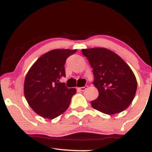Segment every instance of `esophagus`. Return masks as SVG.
Instances as JSON below:
<instances>
[{"instance_id":"obj_1","label":"esophagus","mask_w":152,"mask_h":152,"mask_svg":"<svg viewBox=\"0 0 152 152\" xmlns=\"http://www.w3.org/2000/svg\"><path fill=\"white\" fill-rule=\"evenodd\" d=\"M87 88H88V86H85L84 87H78V90L81 91H84L86 90Z\"/></svg>"}]
</instances>
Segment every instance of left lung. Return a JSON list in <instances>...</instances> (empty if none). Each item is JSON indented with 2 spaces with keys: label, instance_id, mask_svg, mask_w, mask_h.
<instances>
[{
  "label": "left lung",
  "instance_id": "obj_1",
  "mask_svg": "<svg viewBox=\"0 0 152 152\" xmlns=\"http://www.w3.org/2000/svg\"><path fill=\"white\" fill-rule=\"evenodd\" d=\"M93 69L98 98L91 101L94 109L106 114L121 112L134 100L137 88L135 75L124 61L105 48L82 49Z\"/></svg>",
  "mask_w": 152,
  "mask_h": 152
}]
</instances>
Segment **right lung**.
<instances>
[{"label": "right lung", "mask_w": 152, "mask_h": 152, "mask_svg": "<svg viewBox=\"0 0 152 152\" xmlns=\"http://www.w3.org/2000/svg\"><path fill=\"white\" fill-rule=\"evenodd\" d=\"M76 50H50L39 57L28 71L24 81V96L28 105L39 116L53 119L69 108L76 89L68 88L59 80L66 76V58Z\"/></svg>", "instance_id": "obj_1"}]
</instances>
